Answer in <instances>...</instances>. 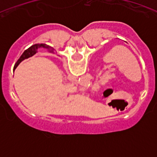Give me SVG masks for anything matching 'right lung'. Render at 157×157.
Segmentation results:
<instances>
[{"mask_svg": "<svg viewBox=\"0 0 157 157\" xmlns=\"http://www.w3.org/2000/svg\"><path fill=\"white\" fill-rule=\"evenodd\" d=\"M40 48H46V49L49 50L50 52H53V51H52L53 50V48H52L51 46H49V45H46V44H35V45H31L30 48H27V50L24 51V52L22 54V56L19 57V59H18L17 62H16V64H15V66H14V70H15V69L18 67V65L21 63L23 60H24L25 59H27V58L30 57V56H34L36 52H37V49Z\"/></svg>", "mask_w": 157, "mask_h": 157, "instance_id": "right-lung-1", "label": "right lung"}]
</instances>
